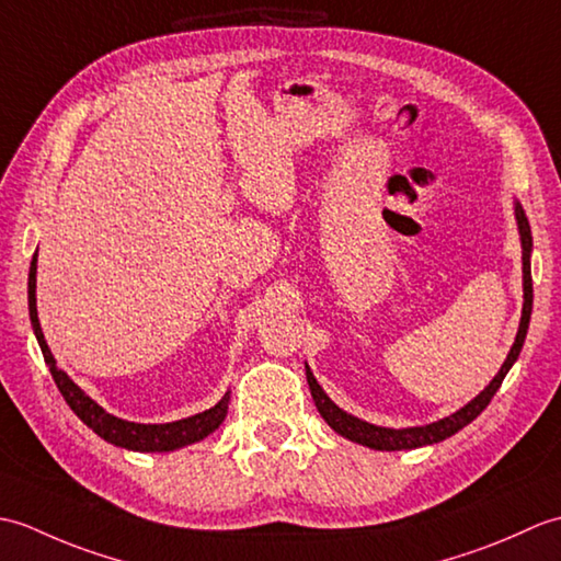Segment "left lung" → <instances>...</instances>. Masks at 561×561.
<instances>
[{
    "mask_svg": "<svg viewBox=\"0 0 561 561\" xmlns=\"http://www.w3.org/2000/svg\"><path fill=\"white\" fill-rule=\"evenodd\" d=\"M516 219H518V231H520V243H523V316H520V328L514 347H511L504 366L499 368V374L494 376V380L486 386L478 398L472 402L465 404L462 410H458L456 414L446 416V420H438L434 424L426 426H412V428H386V426H374L368 422L356 420V416L342 412L335 402H332L323 388L318 386V380L313 378L311 368L306 366V378H308V388H311V396L316 400V408L320 412V416L335 428V432L344 438L356 440V444L376 448V450H402V448H420V446H428V444H438L448 436H453L456 432H460L462 426H468L474 416H478L486 404L492 402L494 392L502 386V380L506 378L508 368L514 366V362L518 359L523 342H526V332H528V323H530V311H533V277H530V248H533V236H530V224L526 211H523L520 205H516Z\"/></svg>",
    "mask_w": 561,
    "mask_h": 561,
    "instance_id": "left-lung-1",
    "label": "left lung"
}]
</instances>
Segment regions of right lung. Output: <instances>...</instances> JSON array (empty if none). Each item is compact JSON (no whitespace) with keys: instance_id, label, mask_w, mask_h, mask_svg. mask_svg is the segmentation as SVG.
<instances>
[{"instance_id":"1","label":"right lung","mask_w":561,"mask_h":561,"mask_svg":"<svg viewBox=\"0 0 561 561\" xmlns=\"http://www.w3.org/2000/svg\"><path fill=\"white\" fill-rule=\"evenodd\" d=\"M28 311H31V323L33 332L38 337V344L45 356V364L50 368V374L55 378V383L62 392V398L79 420L91 426L101 438L111 440L115 446H123L129 450H141V453H153V450H173L187 444H195V440H202L209 436L214 428H219L224 422L226 410H229L231 396H226L214 404V408L199 412L195 416H187V420H178L171 424H135V422H125L121 416H113L105 412L101 404L93 402L87 392H83L75 380H71L62 368H57L55 356L50 354V347L43 337V330L38 323V311H35V255L31 260V272H28Z\"/></svg>"}]
</instances>
